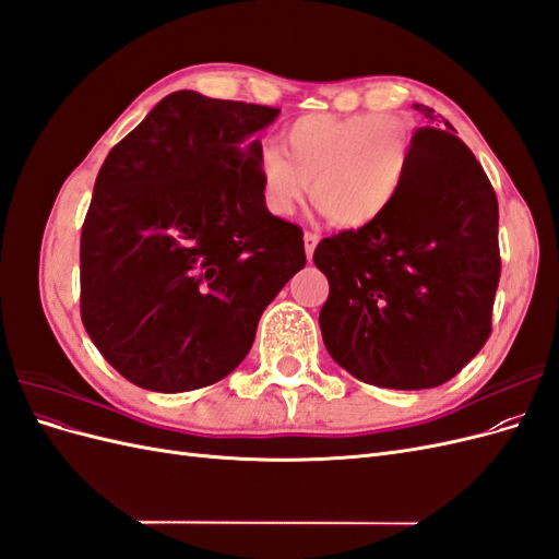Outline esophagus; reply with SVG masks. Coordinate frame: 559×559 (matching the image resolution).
<instances>
[{
	"instance_id": "34e87169",
	"label": "esophagus",
	"mask_w": 559,
	"mask_h": 559,
	"mask_svg": "<svg viewBox=\"0 0 559 559\" xmlns=\"http://www.w3.org/2000/svg\"><path fill=\"white\" fill-rule=\"evenodd\" d=\"M302 242H306V257H308V261L312 259V251H314V247H317V242H319V235L317 233H306L302 235Z\"/></svg>"
}]
</instances>
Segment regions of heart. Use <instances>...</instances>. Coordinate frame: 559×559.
Wrapping results in <instances>:
<instances>
[{
    "label": "heart",
    "instance_id": "heart-1",
    "mask_svg": "<svg viewBox=\"0 0 559 559\" xmlns=\"http://www.w3.org/2000/svg\"><path fill=\"white\" fill-rule=\"evenodd\" d=\"M415 167L413 130L384 114H308L284 130V148L265 146L259 181L265 207L296 212L310 193L335 226L364 228L392 210Z\"/></svg>",
    "mask_w": 559,
    "mask_h": 559
}]
</instances>
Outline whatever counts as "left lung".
Segmentation results:
<instances>
[{
  "instance_id": "obj_1",
  "label": "left lung",
  "mask_w": 559,
  "mask_h": 559,
  "mask_svg": "<svg viewBox=\"0 0 559 559\" xmlns=\"http://www.w3.org/2000/svg\"><path fill=\"white\" fill-rule=\"evenodd\" d=\"M413 134L415 167L380 222L321 240L329 280L319 312L333 361L361 382L429 389L448 382L492 333L501 275L499 205L471 148L433 109Z\"/></svg>"
}]
</instances>
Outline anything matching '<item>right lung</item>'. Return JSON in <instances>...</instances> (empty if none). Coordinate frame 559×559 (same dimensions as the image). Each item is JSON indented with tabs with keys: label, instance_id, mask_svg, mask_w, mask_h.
<instances>
[{
	"label": "right lung",
	"instance_id": "add662e5",
	"mask_svg": "<svg viewBox=\"0 0 559 559\" xmlns=\"http://www.w3.org/2000/svg\"><path fill=\"white\" fill-rule=\"evenodd\" d=\"M277 116L177 91L99 167L81 230V319L132 384L177 394L233 373L306 265L302 230L261 195L257 132Z\"/></svg>",
	"mask_w": 559,
	"mask_h": 559
}]
</instances>
